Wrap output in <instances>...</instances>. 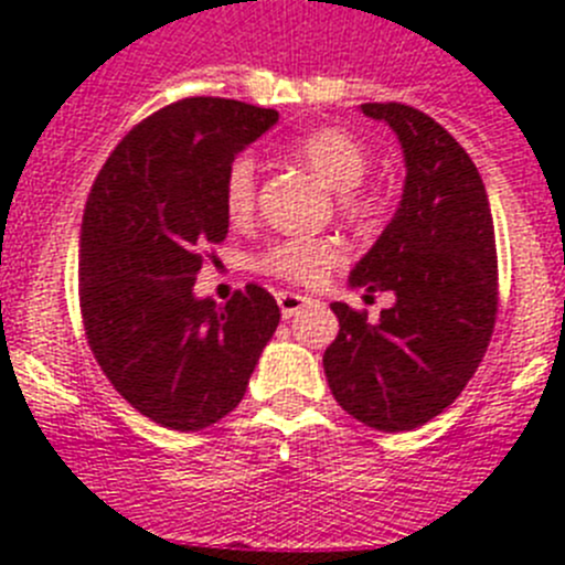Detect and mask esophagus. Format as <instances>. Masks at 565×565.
Instances as JSON below:
<instances>
[{"instance_id": "1", "label": "esophagus", "mask_w": 565, "mask_h": 565, "mask_svg": "<svg viewBox=\"0 0 565 565\" xmlns=\"http://www.w3.org/2000/svg\"><path fill=\"white\" fill-rule=\"evenodd\" d=\"M311 302H313V299L306 297V294H294V291H279L277 294V306H279V311H282V317H286V319L297 317V313L302 311L306 306H311Z\"/></svg>"}]
</instances>
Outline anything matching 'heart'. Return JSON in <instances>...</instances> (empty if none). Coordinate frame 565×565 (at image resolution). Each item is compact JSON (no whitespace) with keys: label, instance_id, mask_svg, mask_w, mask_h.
I'll return each instance as SVG.
<instances>
[{"label":"heart","instance_id":"1","mask_svg":"<svg viewBox=\"0 0 565 565\" xmlns=\"http://www.w3.org/2000/svg\"><path fill=\"white\" fill-rule=\"evenodd\" d=\"M297 154L333 192L342 194V203L348 212L362 214L367 209V203H362L351 192L362 186L367 167H371V158H367L364 147L351 132L337 127L308 132L297 143ZM223 198H226V212L232 214L234 221H246L248 214L254 212V201H257V163H254L252 154L234 158V163L226 172ZM339 263H342V246H339L337 239L328 237L286 239V243L274 246L263 257L266 271L299 282V286H317L319 279L328 274V268L339 266Z\"/></svg>","mask_w":565,"mask_h":565}]
</instances>
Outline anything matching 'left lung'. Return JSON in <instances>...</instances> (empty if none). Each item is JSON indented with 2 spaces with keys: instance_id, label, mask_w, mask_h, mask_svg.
I'll list each match as a JSON object with an SVG mask.
<instances>
[{
  "instance_id": "8db88e82",
  "label": "left lung",
  "mask_w": 565,
  "mask_h": 565,
  "mask_svg": "<svg viewBox=\"0 0 565 565\" xmlns=\"http://www.w3.org/2000/svg\"><path fill=\"white\" fill-rule=\"evenodd\" d=\"M359 109L396 132L404 186L348 288L391 291L396 302L379 322L333 302L339 337L322 364L342 411L373 430L404 433L450 407L487 353L498 311L495 228L476 163L441 124L404 104Z\"/></svg>"
}]
</instances>
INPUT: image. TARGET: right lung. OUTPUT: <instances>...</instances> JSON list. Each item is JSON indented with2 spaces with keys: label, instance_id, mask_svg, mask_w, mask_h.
<instances>
[{
  "label": "right lung",
  "instance_id": "right-lung-1",
  "mask_svg": "<svg viewBox=\"0 0 565 565\" xmlns=\"http://www.w3.org/2000/svg\"><path fill=\"white\" fill-rule=\"evenodd\" d=\"M277 121L234 98H183L138 124L89 192L78 239L89 348L115 391L169 430L228 416L279 326L266 288L226 306L194 294L201 252L228 234V167Z\"/></svg>",
  "mask_w": 565,
  "mask_h": 565
}]
</instances>
